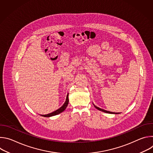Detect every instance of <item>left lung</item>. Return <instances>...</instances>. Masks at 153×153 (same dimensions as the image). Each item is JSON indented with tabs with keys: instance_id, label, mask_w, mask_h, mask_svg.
<instances>
[{
	"instance_id": "1",
	"label": "left lung",
	"mask_w": 153,
	"mask_h": 153,
	"mask_svg": "<svg viewBox=\"0 0 153 153\" xmlns=\"http://www.w3.org/2000/svg\"><path fill=\"white\" fill-rule=\"evenodd\" d=\"M93 105L94 106V107L97 109V110H99V111H103V112H105V113H109V114H119V113H113V112H110V111H106V110H103V109H101L97 106H96V105H94L93 104Z\"/></svg>"
}]
</instances>
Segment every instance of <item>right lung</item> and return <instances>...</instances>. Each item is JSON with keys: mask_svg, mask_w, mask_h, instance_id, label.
<instances>
[{"mask_svg": "<svg viewBox=\"0 0 153 153\" xmlns=\"http://www.w3.org/2000/svg\"><path fill=\"white\" fill-rule=\"evenodd\" d=\"M68 102H69V99H68V96H67V99H66V101H65V102L64 103V104L60 108H59L58 110H57L56 111L51 113H50L48 114H46V115H42V116L43 117H51V116H56V115H57L60 113H61L62 112H63L65 109H66V108L68 106Z\"/></svg>", "mask_w": 153, "mask_h": 153, "instance_id": "right-lung-1", "label": "right lung"}]
</instances>
